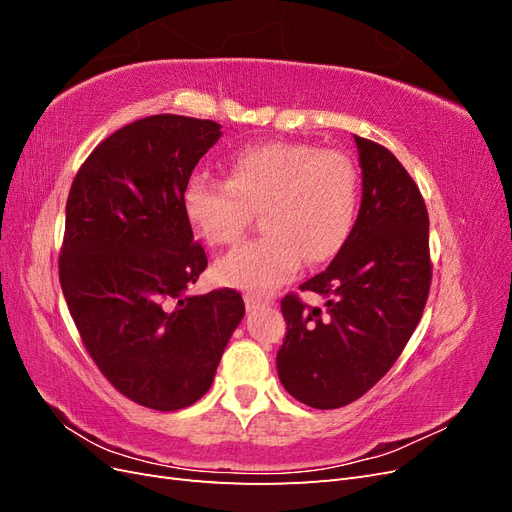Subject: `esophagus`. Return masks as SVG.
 <instances>
[{
	"label": "esophagus",
	"instance_id": "obj_1",
	"mask_svg": "<svg viewBox=\"0 0 512 512\" xmlns=\"http://www.w3.org/2000/svg\"><path fill=\"white\" fill-rule=\"evenodd\" d=\"M267 305H269V299L256 297V294H245V307H247V312H256V309L267 307Z\"/></svg>",
	"mask_w": 512,
	"mask_h": 512
}]
</instances>
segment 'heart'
I'll list each match as a JSON object with an SVG mask.
<instances>
[{
  "label": "heart",
  "mask_w": 512,
  "mask_h": 512,
  "mask_svg": "<svg viewBox=\"0 0 512 512\" xmlns=\"http://www.w3.org/2000/svg\"><path fill=\"white\" fill-rule=\"evenodd\" d=\"M262 209L269 232L218 262L220 282L267 294L303 265L333 258L359 209V168L348 153L309 143L271 141L239 149L228 181L194 173L183 188L185 218L211 245L237 243Z\"/></svg>",
  "instance_id": "obj_1"
}]
</instances>
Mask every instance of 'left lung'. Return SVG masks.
Returning <instances> with one entry per match:
<instances>
[{"label": "left lung", "mask_w": 512, "mask_h": 512, "mask_svg": "<svg viewBox=\"0 0 512 512\" xmlns=\"http://www.w3.org/2000/svg\"><path fill=\"white\" fill-rule=\"evenodd\" d=\"M363 168L359 218L342 250L301 290L312 307L282 299L286 337L277 350L284 389L309 408L335 410L363 397L404 352L429 297V215L421 190L393 153L354 134Z\"/></svg>", "instance_id": "8db88e82"}]
</instances>
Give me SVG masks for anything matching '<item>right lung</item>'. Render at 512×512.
I'll use <instances>...</instances> for the list:
<instances>
[{
    "mask_svg": "<svg viewBox=\"0 0 512 512\" xmlns=\"http://www.w3.org/2000/svg\"><path fill=\"white\" fill-rule=\"evenodd\" d=\"M220 123L151 115L89 153L66 203L59 284L83 346L115 389L160 412L188 408L213 382L245 314L232 288L190 294L207 269L183 188Z\"/></svg>",
    "mask_w": 512,
    "mask_h": 512,
    "instance_id": "add662e5",
    "label": "right lung"
}]
</instances>
